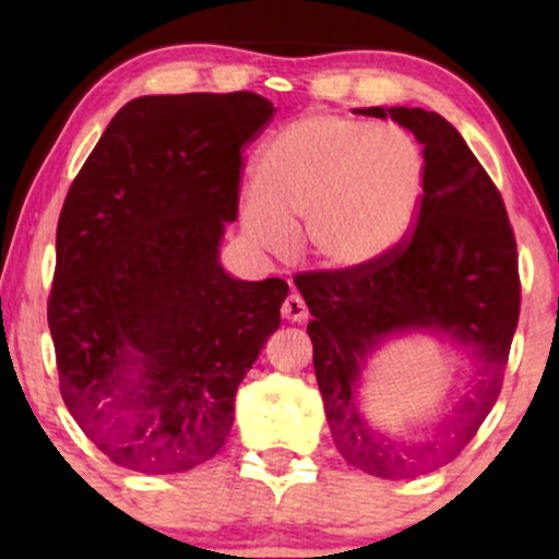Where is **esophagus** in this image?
Here are the masks:
<instances>
[{"label": "esophagus", "instance_id": "esophagus-1", "mask_svg": "<svg viewBox=\"0 0 559 559\" xmlns=\"http://www.w3.org/2000/svg\"><path fill=\"white\" fill-rule=\"evenodd\" d=\"M282 318L289 320V323H305L308 320V305L300 295H287V300L282 302Z\"/></svg>", "mask_w": 559, "mask_h": 559}]
</instances>
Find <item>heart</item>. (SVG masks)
<instances>
[{
    "mask_svg": "<svg viewBox=\"0 0 559 559\" xmlns=\"http://www.w3.org/2000/svg\"><path fill=\"white\" fill-rule=\"evenodd\" d=\"M425 157L396 124L310 114L264 144L254 186L239 205L241 231L257 249L285 257L300 224L305 254L338 272L392 254L415 226Z\"/></svg>",
    "mask_w": 559,
    "mask_h": 559,
    "instance_id": "obj_1",
    "label": "heart"
}]
</instances>
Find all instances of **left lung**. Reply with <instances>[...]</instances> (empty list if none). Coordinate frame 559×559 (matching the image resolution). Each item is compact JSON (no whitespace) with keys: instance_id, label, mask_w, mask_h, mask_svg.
Instances as JSON below:
<instances>
[{"instance_id":"obj_1","label":"left lung","mask_w":559,"mask_h":559,"mask_svg":"<svg viewBox=\"0 0 559 559\" xmlns=\"http://www.w3.org/2000/svg\"><path fill=\"white\" fill-rule=\"evenodd\" d=\"M423 144L417 226L392 254L354 272L297 274L312 320V366L338 453L379 478H415L453 461L499 400L519 320V257L507 209L461 132L435 111L371 106ZM425 330L465 345L472 389L423 439L379 431L357 409L365 361L392 334Z\"/></svg>"}]
</instances>
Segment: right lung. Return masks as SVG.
<instances>
[{
    "label": "right lung",
    "mask_w": 559,
    "mask_h": 559,
    "mask_svg": "<svg viewBox=\"0 0 559 559\" xmlns=\"http://www.w3.org/2000/svg\"><path fill=\"white\" fill-rule=\"evenodd\" d=\"M272 114L251 91L132 98L68 190L48 300L60 394L129 471L211 461L280 328L287 282L234 280L218 259L241 147Z\"/></svg>",
    "instance_id": "right-lung-1"
}]
</instances>
